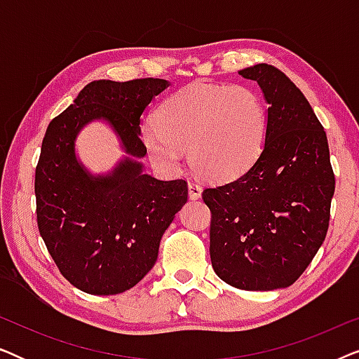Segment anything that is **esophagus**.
<instances>
[{
	"mask_svg": "<svg viewBox=\"0 0 359 359\" xmlns=\"http://www.w3.org/2000/svg\"><path fill=\"white\" fill-rule=\"evenodd\" d=\"M188 189H189V198L191 199H199L201 193H203V188H201L199 183L196 181H189L188 183Z\"/></svg>",
	"mask_w": 359,
	"mask_h": 359,
	"instance_id": "34e87169",
	"label": "esophagus"
}]
</instances>
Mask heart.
<instances>
[{"label":"heart","mask_w":359,"mask_h":359,"mask_svg":"<svg viewBox=\"0 0 359 359\" xmlns=\"http://www.w3.org/2000/svg\"><path fill=\"white\" fill-rule=\"evenodd\" d=\"M266 134V106L252 88L193 83L163 101L142 140L160 163L178 165L189 149L201 176L233 180L258 160Z\"/></svg>","instance_id":"b5f03b06"}]
</instances>
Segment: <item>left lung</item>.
<instances>
[{"instance_id":"obj_1","label":"left lung","mask_w":359,"mask_h":359,"mask_svg":"<svg viewBox=\"0 0 359 359\" xmlns=\"http://www.w3.org/2000/svg\"><path fill=\"white\" fill-rule=\"evenodd\" d=\"M238 73L263 90L268 134L242 176L203 191L210 262L230 286L273 291L296 283L325 240L335 175L325 130L301 90L266 63Z\"/></svg>"}]
</instances>
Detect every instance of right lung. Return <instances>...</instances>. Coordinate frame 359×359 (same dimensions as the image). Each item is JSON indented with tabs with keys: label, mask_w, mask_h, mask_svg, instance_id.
<instances>
[{
	"label": "right lung",
	"mask_w": 359,
	"mask_h": 359,
	"mask_svg": "<svg viewBox=\"0 0 359 359\" xmlns=\"http://www.w3.org/2000/svg\"><path fill=\"white\" fill-rule=\"evenodd\" d=\"M166 86L160 78L91 81L47 127L34 183L37 227L62 276L83 292L111 296L134 287L188 201L186 180H156L135 161L147 154L140 117ZM95 118L109 121L131 155L97 179L74 156L77 132Z\"/></svg>",
	"instance_id": "1"
}]
</instances>
